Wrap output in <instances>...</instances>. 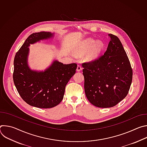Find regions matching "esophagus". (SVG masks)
I'll return each mask as SVG.
<instances>
[{"label":"esophagus","mask_w":147,"mask_h":147,"mask_svg":"<svg viewBox=\"0 0 147 147\" xmlns=\"http://www.w3.org/2000/svg\"><path fill=\"white\" fill-rule=\"evenodd\" d=\"M81 70H82V68H81V65H78L77 66V71H81Z\"/></svg>","instance_id":"1"}]
</instances>
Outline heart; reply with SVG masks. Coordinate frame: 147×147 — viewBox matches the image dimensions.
I'll list each match as a JSON object with an SVG mask.
<instances>
[{"mask_svg":"<svg viewBox=\"0 0 147 147\" xmlns=\"http://www.w3.org/2000/svg\"><path fill=\"white\" fill-rule=\"evenodd\" d=\"M95 42V40L92 39H90L86 40L84 44V49L83 52L87 51V50L90 49L92 46H94L88 55V58L91 60L94 59L96 57H97L98 55L100 54V53L103 51L104 48V44L103 43V42L98 41L94 45Z\"/></svg>","mask_w":147,"mask_h":147,"instance_id":"b5f03b06","label":"heart"}]
</instances>
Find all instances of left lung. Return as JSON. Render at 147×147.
I'll return each instance as SVG.
<instances>
[{"instance_id":"obj_1","label":"left lung","mask_w":147,"mask_h":147,"mask_svg":"<svg viewBox=\"0 0 147 147\" xmlns=\"http://www.w3.org/2000/svg\"><path fill=\"white\" fill-rule=\"evenodd\" d=\"M110 38L103 55L82 64L84 90L88 100L93 105L111 108L129 93L133 78V70L129 57L119 38Z\"/></svg>"}]
</instances>
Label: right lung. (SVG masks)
<instances>
[{"label": "right lung", "mask_w": 147, "mask_h": 147, "mask_svg": "<svg viewBox=\"0 0 147 147\" xmlns=\"http://www.w3.org/2000/svg\"><path fill=\"white\" fill-rule=\"evenodd\" d=\"M49 32L31 34L16 52L14 59L13 81L22 98L28 105L39 108H51L63 98L65 87L76 73L77 65H64L57 60L44 72L31 70L27 65L30 44L50 38Z\"/></svg>", "instance_id": "right-lung-1"}]
</instances>
